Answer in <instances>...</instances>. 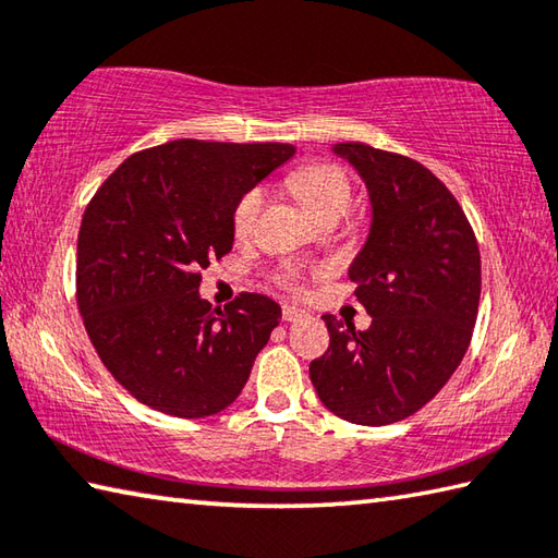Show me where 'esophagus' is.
Segmentation results:
<instances>
[{
	"instance_id": "34e87169",
	"label": "esophagus",
	"mask_w": 558,
	"mask_h": 558,
	"mask_svg": "<svg viewBox=\"0 0 558 558\" xmlns=\"http://www.w3.org/2000/svg\"><path fill=\"white\" fill-rule=\"evenodd\" d=\"M305 317H310L305 310H298V307H290V305L282 307V319H286V322H300Z\"/></svg>"
}]
</instances>
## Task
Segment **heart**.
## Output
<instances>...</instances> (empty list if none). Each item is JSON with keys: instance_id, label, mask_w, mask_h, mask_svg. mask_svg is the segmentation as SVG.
<instances>
[{"instance_id": "b5f03b06", "label": "heart", "mask_w": 558, "mask_h": 558, "mask_svg": "<svg viewBox=\"0 0 558 558\" xmlns=\"http://www.w3.org/2000/svg\"><path fill=\"white\" fill-rule=\"evenodd\" d=\"M290 185L317 219L329 215V211H347L351 205V185L347 175H343V170H339L337 166L314 163V166L300 168L292 173ZM263 202H266V190L263 187H251L246 195L236 202L234 207L236 236L251 234L253 227H256Z\"/></svg>"}]
</instances>
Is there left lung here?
I'll return each mask as SVG.
<instances>
[{"label": "left lung", "mask_w": 558, "mask_h": 558, "mask_svg": "<svg viewBox=\"0 0 558 558\" xmlns=\"http://www.w3.org/2000/svg\"><path fill=\"white\" fill-rule=\"evenodd\" d=\"M368 190L371 227L349 266L366 331L324 314L329 349L310 363L324 408L383 427L424 408L471 343L481 300V253L459 202L408 156L337 144Z\"/></svg>", "instance_id": "8db88e82"}]
</instances>
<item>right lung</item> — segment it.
I'll list each match as a JSON object with an SVG mask.
<instances>
[{
  "instance_id": "1",
  "label": "right lung",
  "mask_w": 558,
  "mask_h": 558,
  "mask_svg": "<svg viewBox=\"0 0 558 558\" xmlns=\"http://www.w3.org/2000/svg\"><path fill=\"white\" fill-rule=\"evenodd\" d=\"M292 156L290 144L170 141L126 158L89 202L77 305L107 371L146 408L197 420L244 390L282 310L256 292L215 310L199 270L234 246L236 202Z\"/></svg>"
}]
</instances>
